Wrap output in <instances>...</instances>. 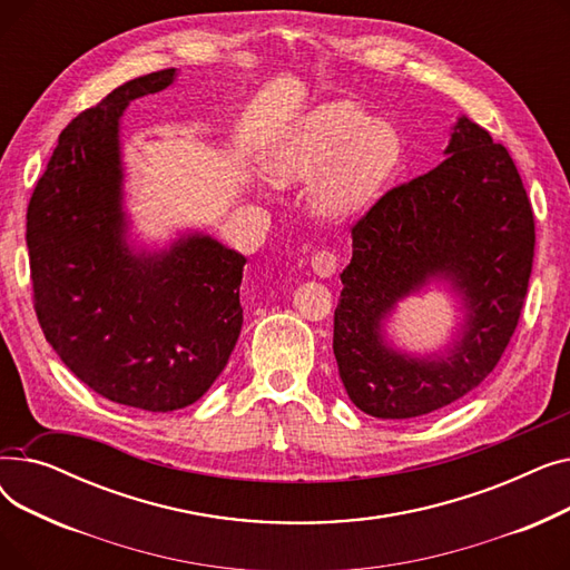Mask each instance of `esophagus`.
Masks as SVG:
<instances>
[{
  "mask_svg": "<svg viewBox=\"0 0 570 570\" xmlns=\"http://www.w3.org/2000/svg\"><path fill=\"white\" fill-rule=\"evenodd\" d=\"M337 265H340L337 254L327 252V249H321L312 256V269L316 273V277H321V279L333 277L337 273Z\"/></svg>",
  "mask_w": 570,
  "mask_h": 570,
  "instance_id": "esophagus-1",
  "label": "esophagus"
}]
</instances>
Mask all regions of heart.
Instances as JSON below:
<instances>
[{
  "instance_id": "heart-1",
  "label": "heart",
  "mask_w": 570,
  "mask_h": 570,
  "mask_svg": "<svg viewBox=\"0 0 570 570\" xmlns=\"http://www.w3.org/2000/svg\"><path fill=\"white\" fill-rule=\"evenodd\" d=\"M404 161V136L351 101L323 104L267 149L263 168L279 187L309 185L325 219H351L381 196Z\"/></svg>"
}]
</instances>
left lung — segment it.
Masks as SVG:
<instances>
[{
    "label": "left lung",
    "instance_id": "left-lung-1",
    "mask_svg": "<svg viewBox=\"0 0 570 570\" xmlns=\"http://www.w3.org/2000/svg\"><path fill=\"white\" fill-rule=\"evenodd\" d=\"M443 161L381 196L351 228L333 351L351 402L383 421L443 409L481 385L511 342L533 263V213L508 149L458 117ZM448 283L465 314L441 352H402L384 321Z\"/></svg>",
    "mask_w": 570,
    "mask_h": 570
}]
</instances>
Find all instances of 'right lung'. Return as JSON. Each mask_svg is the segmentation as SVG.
Masks as SVG:
<instances>
[{
	"mask_svg": "<svg viewBox=\"0 0 570 570\" xmlns=\"http://www.w3.org/2000/svg\"><path fill=\"white\" fill-rule=\"evenodd\" d=\"M177 80L134 78L59 134L27 207L35 307L48 344L101 397L166 413L200 400L243 327L247 258L213 235L134 247L125 207L122 115Z\"/></svg>",
	"mask_w": 570,
	"mask_h": 570,
	"instance_id": "obj_1",
	"label": "right lung"
}]
</instances>
